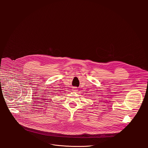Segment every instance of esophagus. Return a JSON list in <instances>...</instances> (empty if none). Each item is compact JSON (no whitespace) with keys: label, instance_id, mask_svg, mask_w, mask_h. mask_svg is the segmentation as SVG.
<instances>
[{"label":"esophagus","instance_id":"obj_1","mask_svg":"<svg viewBox=\"0 0 148 148\" xmlns=\"http://www.w3.org/2000/svg\"><path fill=\"white\" fill-rule=\"evenodd\" d=\"M77 91V89L76 87H74L73 88V91Z\"/></svg>","mask_w":148,"mask_h":148}]
</instances>
